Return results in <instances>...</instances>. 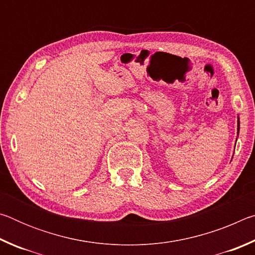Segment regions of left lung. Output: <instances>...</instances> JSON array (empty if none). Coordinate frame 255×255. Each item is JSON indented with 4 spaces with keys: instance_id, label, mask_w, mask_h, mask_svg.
<instances>
[{
    "instance_id": "obj_1",
    "label": "left lung",
    "mask_w": 255,
    "mask_h": 255,
    "mask_svg": "<svg viewBox=\"0 0 255 255\" xmlns=\"http://www.w3.org/2000/svg\"><path fill=\"white\" fill-rule=\"evenodd\" d=\"M240 132V116H237V136H239Z\"/></svg>"
}]
</instances>
